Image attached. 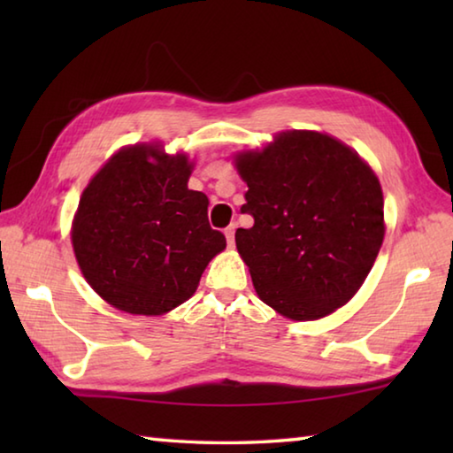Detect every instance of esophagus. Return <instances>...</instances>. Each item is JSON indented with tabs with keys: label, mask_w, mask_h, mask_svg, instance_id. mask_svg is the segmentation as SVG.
<instances>
[{
	"label": "esophagus",
	"mask_w": 453,
	"mask_h": 453,
	"mask_svg": "<svg viewBox=\"0 0 453 453\" xmlns=\"http://www.w3.org/2000/svg\"><path fill=\"white\" fill-rule=\"evenodd\" d=\"M226 240H227V245L229 248H234V243H235V226H229V227H226Z\"/></svg>",
	"instance_id": "esophagus-1"
}]
</instances>
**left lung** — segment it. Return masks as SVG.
Listing matches in <instances>:
<instances>
[{
    "label": "left lung",
    "mask_w": 453,
    "mask_h": 453,
    "mask_svg": "<svg viewBox=\"0 0 453 453\" xmlns=\"http://www.w3.org/2000/svg\"><path fill=\"white\" fill-rule=\"evenodd\" d=\"M250 229L235 245L259 300L297 321L326 318L362 288L383 234L380 180L357 151L308 129L281 132L264 150L242 151Z\"/></svg>",
    "instance_id": "1"
}]
</instances>
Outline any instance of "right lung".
<instances>
[{
  "instance_id": "add662e5",
  "label": "right lung",
  "mask_w": 453,
  "mask_h": 453,
  "mask_svg": "<svg viewBox=\"0 0 453 453\" xmlns=\"http://www.w3.org/2000/svg\"><path fill=\"white\" fill-rule=\"evenodd\" d=\"M186 153L135 143L107 159L83 189L72 245L99 297L134 316H162L196 294L226 248L210 227V199L188 188Z\"/></svg>"
}]
</instances>
